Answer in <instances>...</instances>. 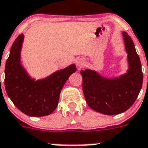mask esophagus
Wrapping results in <instances>:
<instances>
[{
    "instance_id": "1",
    "label": "esophagus",
    "mask_w": 148,
    "mask_h": 148,
    "mask_svg": "<svg viewBox=\"0 0 148 148\" xmlns=\"http://www.w3.org/2000/svg\"><path fill=\"white\" fill-rule=\"evenodd\" d=\"M84 64V60L82 58H79L77 61H76V65L78 67H82Z\"/></svg>"
}]
</instances>
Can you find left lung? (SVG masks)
I'll use <instances>...</instances> for the list:
<instances>
[{
  "label": "left lung",
  "instance_id": "1",
  "mask_svg": "<svg viewBox=\"0 0 148 148\" xmlns=\"http://www.w3.org/2000/svg\"><path fill=\"white\" fill-rule=\"evenodd\" d=\"M128 69L120 76L106 78L95 70H81L82 90L87 104L93 110L116 115L127 110L137 99L143 83L141 63L130 36L122 32Z\"/></svg>",
  "mask_w": 148,
  "mask_h": 148
}]
</instances>
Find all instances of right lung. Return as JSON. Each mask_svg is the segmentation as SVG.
<instances>
[{
	"label": "right lung",
	"mask_w": 148,
	"mask_h": 148,
	"mask_svg": "<svg viewBox=\"0 0 148 148\" xmlns=\"http://www.w3.org/2000/svg\"><path fill=\"white\" fill-rule=\"evenodd\" d=\"M21 34L14 42L5 66L4 86L14 106L30 116H44L55 111L66 82L76 71L75 64L36 80L31 77L21 62L24 42Z\"/></svg>",
	"instance_id": "1"
}]
</instances>
